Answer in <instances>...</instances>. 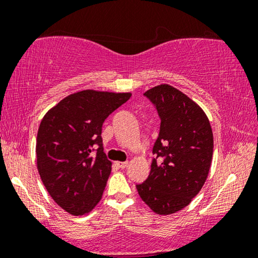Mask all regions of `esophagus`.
I'll list each match as a JSON object with an SVG mask.
<instances>
[{
    "label": "esophagus",
    "instance_id": "1",
    "mask_svg": "<svg viewBox=\"0 0 258 258\" xmlns=\"http://www.w3.org/2000/svg\"><path fill=\"white\" fill-rule=\"evenodd\" d=\"M116 164H117V167L118 168H121V169H124V168H126V167H128V162H117V163H116Z\"/></svg>",
    "mask_w": 258,
    "mask_h": 258
}]
</instances>
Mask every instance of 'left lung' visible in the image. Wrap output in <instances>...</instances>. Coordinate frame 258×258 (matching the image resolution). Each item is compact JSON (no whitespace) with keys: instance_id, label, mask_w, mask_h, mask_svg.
I'll return each mask as SVG.
<instances>
[{"instance_id":"left-lung-1","label":"left lung","mask_w":258,"mask_h":258,"mask_svg":"<svg viewBox=\"0 0 258 258\" xmlns=\"http://www.w3.org/2000/svg\"><path fill=\"white\" fill-rule=\"evenodd\" d=\"M144 96L156 109L161 125L150 174L136 189L156 214H174L188 206L206 182L213 158V130L202 109L174 87L161 84Z\"/></svg>"}]
</instances>
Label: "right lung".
I'll list each match as a JSON object with an SVG mask.
<instances>
[{"mask_svg":"<svg viewBox=\"0 0 258 258\" xmlns=\"http://www.w3.org/2000/svg\"><path fill=\"white\" fill-rule=\"evenodd\" d=\"M130 96L79 91L63 98L41 121L38 172L51 199L69 214L84 215L100 202L111 171L102 147V125Z\"/></svg>","mask_w":258,"mask_h":258,"instance_id":"1","label":"right lung"}]
</instances>
